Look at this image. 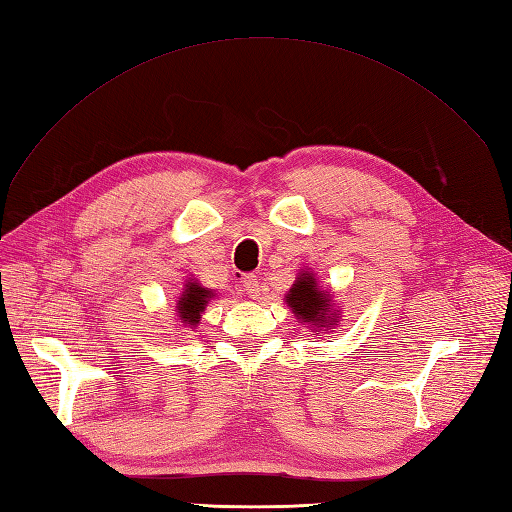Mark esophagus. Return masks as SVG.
I'll use <instances>...</instances> for the list:
<instances>
[{"label":"esophagus","mask_w":512,"mask_h":512,"mask_svg":"<svg viewBox=\"0 0 512 512\" xmlns=\"http://www.w3.org/2000/svg\"><path fill=\"white\" fill-rule=\"evenodd\" d=\"M243 286H245V293L249 297L258 299L260 295V282H258V276H254V273H247V276L243 278Z\"/></svg>","instance_id":"obj_1"}]
</instances>
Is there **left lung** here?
<instances>
[{
  "instance_id": "1",
  "label": "left lung",
  "mask_w": 512,
  "mask_h": 512,
  "mask_svg": "<svg viewBox=\"0 0 512 512\" xmlns=\"http://www.w3.org/2000/svg\"><path fill=\"white\" fill-rule=\"evenodd\" d=\"M284 302L304 328H310L319 336L339 328L341 310L334 306L332 291L319 286L317 273L313 271H299L293 286L284 295Z\"/></svg>"
}]
</instances>
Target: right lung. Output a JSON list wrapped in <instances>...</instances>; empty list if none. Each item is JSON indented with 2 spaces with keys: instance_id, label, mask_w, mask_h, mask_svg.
I'll use <instances>...</instances> for the list:
<instances>
[{
  "instance_id": "add662e5",
  "label": "right lung",
  "mask_w": 512,
  "mask_h": 512,
  "mask_svg": "<svg viewBox=\"0 0 512 512\" xmlns=\"http://www.w3.org/2000/svg\"><path fill=\"white\" fill-rule=\"evenodd\" d=\"M217 293L213 289H206V286L199 284L193 276L189 280H184V289L176 302V313H173V319H176L178 330L184 328H197L199 321H202V315L206 306L213 302Z\"/></svg>"
}]
</instances>
